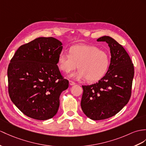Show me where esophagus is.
I'll list each match as a JSON object with an SVG mask.
<instances>
[{"label": "esophagus", "mask_w": 146, "mask_h": 146, "mask_svg": "<svg viewBox=\"0 0 146 146\" xmlns=\"http://www.w3.org/2000/svg\"><path fill=\"white\" fill-rule=\"evenodd\" d=\"M69 84H70V85H75L76 83L72 81V80H69Z\"/></svg>", "instance_id": "1"}]
</instances>
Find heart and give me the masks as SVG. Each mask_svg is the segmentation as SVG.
<instances>
[{"label": "heart", "instance_id": "heart-1", "mask_svg": "<svg viewBox=\"0 0 146 146\" xmlns=\"http://www.w3.org/2000/svg\"><path fill=\"white\" fill-rule=\"evenodd\" d=\"M67 54L58 57V67L62 72L68 74L78 66L79 70L71 75L77 80L86 79L88 82L100 80L107 72L110 64V56L97 46L76 44L70 46Z\"/></svg>", "mask_w": 146, "mask_h": 146}]
</instances>
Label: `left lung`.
<instances>
[{"mask_svg":"<svg viewBox=\"0 0 146 146\" xmlns=\"http://www.w3.org/2000/svg\"><path fill=\"white\" fill-rule=\"evenodd\" d=\"M97 41L108 44L111 61L107 72L98 82L83 85L80 105L88 118L102 120L115 115L128 103L134 69L129 54L114 39L104 36Z\"/></svg>","mask_w":146,"mask_h":146,"instance_id":"obj_1","label":"left lung"}]
</instances>
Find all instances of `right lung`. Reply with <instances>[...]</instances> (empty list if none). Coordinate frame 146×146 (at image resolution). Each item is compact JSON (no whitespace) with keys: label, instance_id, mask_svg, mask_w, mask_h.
<instances>
[{"label":"right lung","instance_id":"1","mask_svg":"<svg viewBox=\"0 0 146 146\" xmlns=\"http://www.w3.org/2000/svg\"><path fill=\"white\" fill-rule=\"evenodd\" d=\"M62 44L52 37L38 38L20 46L10 61V98L30 118L48 119L58 111L60 95L69 87L57 65Z\"/></svg>","mask_w":146,"mask_h":146}]
</instances>
